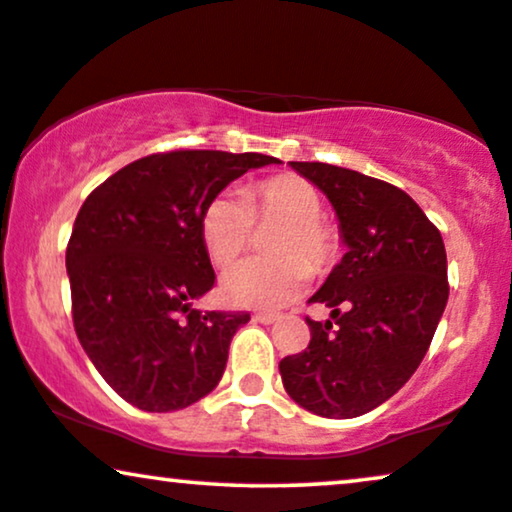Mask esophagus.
Returning a JSON list of instances; mask_svg holds the SVG:
<instances>
[{
	"mask_svg": "<svg viewBox=\"0 0 512 512\" xmlns=\"http://www.w3.org/2000/svg\"><path fill=\"white\" fill-rule=\"evenodd\" d=\"M278 318H281V316H278V313H267V311H260V313H255V320H257V323H264V325H271V323H276Z\"/></svg>",
	"mask_w": 512,
	"mask_h": 512,
	"instance_id": "obj_1",
	"label": "esophagus"
}]
</instances>
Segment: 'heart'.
<instances>
[{
  "instance_id": "obj_1",
  "label": "heart",
  "mask_w": 512,
  "mask_h": 512,
  "mask_svg": "<svg viewBox=\"0 0 512 512\" xmlns=\"http://www.w3.org/2000/svg\"><path fill=\"white\" fill-rule=\"evenodd\" d=\"M320 215L323 199L318 189L299 175L267 177L245 194L236 189L215 194L201 213V241L217 267H227L241 255L255 217L285 220L271 243L276 257H248L224 271V299L250 309H278L302 295L311 269L323 274L339 255L335 229Z\"/></svg>"
}]
</instances>
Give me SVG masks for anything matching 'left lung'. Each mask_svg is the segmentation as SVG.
Listing matches in <instances>:
<instances>
[{"mask_svg": "<svg viewBox=\"0 0 512 512\" xmlns=\"http://www.w3.org/2000/svg\"><path fill=\"white\" fill-rule=\"evenodd\" d=\"M335 208L346 252L309 302L311 342L281 360L285 391L318 417L353 419L386 403L424 360L447 306V252L412 196L377 177L290 161Z\"/></svg>", "mask_w": 512, "mask_h": 512, "instance_id": "left-lung-1", "label": "left lung"}]
</instances>
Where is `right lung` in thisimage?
Listing matches in <instances>:
<instances>
[{"label": "right lung", "mask_w": 512, "mask_h": 512, "mask_svg": "<svg viewBox=\"0 0 512 512\" xmlns=\"http://www.w3.org/2000/svg\"><path fill=\"white\" fill-rule=\"evenodd\" d=\"M267 154L177 149L128 163L88 194L67 243L74 330L102 379L145 412L194 405L220 384L250 313L199 311L215 285L201 213Z\"/></svg>", "instance_id": "obj_1"}]
</instances>
